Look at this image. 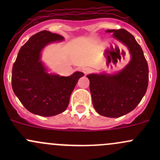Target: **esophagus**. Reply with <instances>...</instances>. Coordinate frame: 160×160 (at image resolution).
<instances>
[{
  "mask_svg": "<svg viewBox=\"0 0 160 160\" xmlns=\"http://www.w3.org/2000/svg\"><path fill=\"white\" fill-rule=\"evenodd\" d=\"M92 69L90 68V67H85V68H83V70H82V71H83V73L85 74V75H87V74L88 73H90V72H92Z\"/></svg>",
  "mask_w": 160,
  "mask_h": 160,
  "instance_id": "1",
  "label": "esophagus"
}]
</instances>
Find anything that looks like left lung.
<instances>
[{
  "mask_svg": "<svg viewBox=\"0 0 160 160\" xmlns=\"http://www.w3.org/2000/svg\"><path fill=\"white\" fill-rule=\"evenodd\" d=\"M127 46L131 54L129 63L114 75L89 74L92 102L99 114L119 118L136 108L146 93L149 83V67L141 46L128 31L107 30Z\"/></svg>",
  "mask_w": 160,
  "mask_h": 160,
  "instance_id": "left-lung-1",
  "label": "left lung"
}]
</instances>
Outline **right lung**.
Masks as SVG:
<instances>
[{"instance_id":"right-lung-1","label":"right lung","mask_w":160,"mask_h":160,"mask_svg":"<svg viewBox=\"0 0 160 160\" xmlns=\"http://www.w3.org/2000/svg\"><path fill=\"white\" fill-rule=\"evenodd\" d=\"M63 38L48 31L38 32L21 47L13 65V91L24 107L37 115L50 117L63 112L79 79L84 76L82 72L70 77L46 72L40 60L41 51L49 43Z\"/></svg>"}]
</instances>
